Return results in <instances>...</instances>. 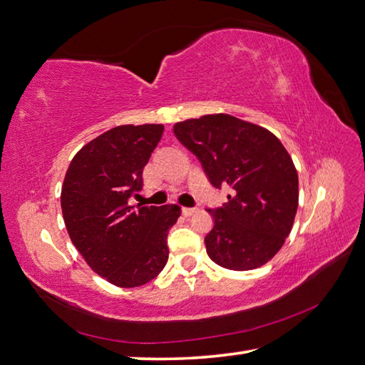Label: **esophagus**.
<instances>
[{"instance_id": "esophagus-1", "label": "esophagus", "mask_w": 365, "mask_h": 365, "mask_svg": "<svg viewBox=\"0 0 365 365\" xmlns=\"http://www.w3.org/2000/svg\"><path fill=\"white\" fill-rule=\"evenodd\" d=\"M195 212H197V208H186V207L182 208V215L184 216H190V215H194Z\"/></svg>"}]
</instances>
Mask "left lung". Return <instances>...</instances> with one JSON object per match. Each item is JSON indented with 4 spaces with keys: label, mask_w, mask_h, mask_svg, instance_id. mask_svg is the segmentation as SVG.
<instances>
[{
    "label": "left lung",
    "mask_w": 365,
    "mask_h": 365,
    "mask_svg": "<svg viewBox=\"0 0 365 365\" xmlns=\"http://www.w3.org/2000/svg\"><path fill=\"white\" fill-rule=\"evenodd\" d=\"M173 131L215 187L232 189L225 205L208 210L215 220L208 257L231 271L266 264L289 237L298 208V173L282 143L227 113L179 121Z\"/></svg>",
    "instance_id": "obj_1"
}]
</instances>
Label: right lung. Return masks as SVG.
I'll return each mask as SVG.
<instances>
[{
	"label": "right lung",
	"instance_id": "1",
	"mask_svg": "<svg viewBox=\"0 0 365 365\" xmlns=\"http://www.w3.org/2000/svg\"><path fill=\"white\" fill-rule=\"evenodd\" d=\"M163 125H121L76 152L62 184L67 232L88 266L117 287L155 279L168 261L166 235L181 208L130 207Z\"/></svg>",
	"mask_w": 365,
	"mask_h": 365
}]
</instances>
